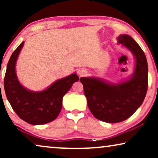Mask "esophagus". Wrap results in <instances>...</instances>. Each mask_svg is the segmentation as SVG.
I'll return each mask as SVG.
<instances>
[{"label":"esophagus","instance_id":"esophagus-1","mask_svg":"<svg viewBox=\"0 0 158 158\" xmlns=\"http://www.w3.org/2000/svg\"><path fill=\"white\" fill-rule=\"evenodd\" d=\"M87 73H88V71L84 68L80 69V70H78V71H77V74H78L80 77L85 76V75H86V74H87Z\"/></svg>","mask_w":158,"mask_h":158}]
</instances>
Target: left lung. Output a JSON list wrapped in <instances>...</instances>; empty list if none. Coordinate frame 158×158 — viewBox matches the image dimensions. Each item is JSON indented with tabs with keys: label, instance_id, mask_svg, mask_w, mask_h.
Returning <instances> with one entry per match:
<instances>
[{
	"label": "left lung",
	"instance_id": "obj_1",
	"mask_svg": "<svg viewBox=\"0 0 158 158\" xmlns=\"http://www.w3.org/2000/svg\"><path fill=\"white\" fill-rule=\"evenodd\" d=\"M117 41L135 57L133 74L118 83L96 77L80 78L90 111L96 118L107 123L130 117L143 103L148 85V62L141 47L127 34H121Z\"/></svg>",
	"mask_w": 158,
	"mask_h": 158
}]
</instances>
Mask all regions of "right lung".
Returning a JSON list of instances; mask_svg holds the SVG:
<instances>
[{
	"label": "right lung",
	"mask_w": 158,
	"mask_h": 158,
	"mask_svg": "<svg viewBox=\"0 0 158 158\" xmlns=\"http://www.w3.org/2000/svg\"><path fill=\"white\" fill-rule=\"evenodd\" d=\"M24 42L17 47L8 62L4 78V89L8 101L21 119L33 125L51 122L62 109V98L79 77L74 73L58 79L46 89L33 91L21 85L17 77L16 64Z\"/></svg>",
	"instance_id": "add662e5"
}]
</instances>
